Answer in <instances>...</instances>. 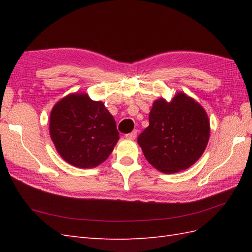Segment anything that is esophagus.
<instances>
[{"label": "esophagus", "instance_id": "obj_1", "mask_svg": "<svg viewBox=\"0 0 252 252\" xmlns=\"http://www.w3.org/2000/svg\"><path fill=\"white\" fill-rule=\"evenodd\" d=\"M136 135H137V130H134V131H132L131 133H129V134H126V137L130 138V140H135Z\"/></svg>", "mask_w": 252, "mask_h": 252}]
</instances>
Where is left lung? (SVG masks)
<instances>
[{
	"instance_id": "left-lung-1",
	"label": "left lung",
	"mask_w": 252,
	"mask_h": 252,
	"mask_svg": "<svg viewBox=\"0 0 252 252\" xmlns=\"http://www.w3.org/2000/svg\"><path fill=\"white\" fill-rule=\"evenodd\" d=\"M210 136L206 110L185 93L171 101L159 98L149 112V126L137 137L144 156L163 173L189 169L205 152Z\"/></svg>"
}]
</instances>
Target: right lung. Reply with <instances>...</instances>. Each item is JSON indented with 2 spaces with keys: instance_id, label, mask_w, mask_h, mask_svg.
Returning a JSON list of instances; mask_svg holds the SVG:
<instances>
[{
  "instance_id": "right-lung-1",
  "label": "right lung",
  "mask_w": 252,
  "mask_h": 252,
  "mask_svg": "<svg viewBox=\"0 0 252 252\" xmlns=\"http://www.w3.org/2000/svg\"><path fill=\"white\" fill-rule=\"evenodd\" d=\"M50 135L57 153L77 168H94L109 157L119 140L116 121L103 101L73 93L53 107Z\"/></svg>"
}]
</instances>
